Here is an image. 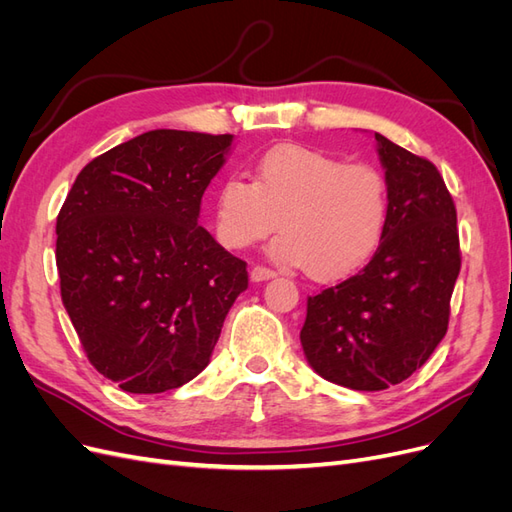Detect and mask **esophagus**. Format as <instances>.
I'll list each match as a JSON object with an SVG mask.
<instances>
[{
  "instance_id": "34e87169",
  "label": "esophagus",
  "mask_w": 512,
  "mask_h": 512,
  "mask_svg": "<svg viewBox=\"0 0 512 512\" xmlns=\"http://www.w3.org/2000/svg\"><path fill=\"white\" fill-rule=\"evenodd\" d=\"M273 275H275V271L269 269V267H254V269L250 271L252 282H265V280H271Z\"/></svg>"
}]
</instances>
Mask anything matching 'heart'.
Returning <instances> with one entry per match:
<instances>
[{
	"instance_id": "b5f03b06",
	"label": "heart",
	"mask_w": 512,
	"mask_h": 512,
	"mask_svg": "<svg viewBox=\"0 0 512 512\" xmlns=\"http://www.w3.org/2000/svg\"><path fill=\"white\" fill-rule=\"evenodd\" d=\"M283 222L280 223L279 220ZM391 220V190L380 168L280 145L254 168V181L228 177L215 194V222L228 247L284 235L271 254L320 282L350 277L378 252Z\"/></svg>"
}]
</instances>
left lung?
<instances>
[{"instance_id":"1","label":"left lung","mask_w":512,"mask_h":512,"mask_svg":"<svg viewBox=\"0 0 512 512\" xmlns=\"http://www.w3.org/2000/svg\"><path fill=\"white\" fill-rule=\"evenodd\" d=\"M391 220L367 265L307 297L301 346L322 378L382 391L442 342L461 269L457 209L438 168L376 134Z\"/></svg>"}]
</instances>
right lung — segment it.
<instances>
[{
    "label": "right lung",
    "mask_w": 512,
    "mask_h": 512,
    "mask_svg": "<svg viewBox=\"0 0 512 512\" xmlns=\"http://www.w3.org/2000/svg\"><path fill=\"white\" fill-rule=\"evenodd\" d=\"M230 143L145 132L91 160L57 215L61 301L89 363L123 391L196 378L247 288L245 260L198 226Z\"/></svg>",
    "instance_id": "obj_1"
}]
</instances>
